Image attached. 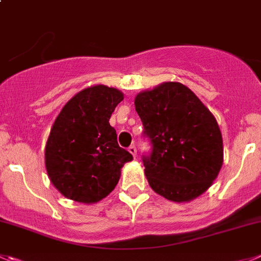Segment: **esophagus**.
Segmentation results:
<instances>
[{
    "mask_svg": "<svg viewBox=\"0 0 261 261\" xmlns=\"http://www.w3.org/2000/svg\"><path fill=\"white\" fill-rule=\"evenodd\" d=\"M128 152H130L131 154H133L134 158H136V155H138V150H136L135 145H131V147L128 148Z\"/></svg>",
    "mask_w": 261,
    "mask_h": 261,
    "instance_id": "34e87169",
    "label": "esophagus"
}]
</instances>
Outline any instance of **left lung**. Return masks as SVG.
Returning <instances> with one entry per match:
<instances>
[{"mask_svg":"<svg viewBox=\"0 0 261 261\" xmlns=\"http://www.w3.org/2000/svg\"><path fill=\"white\" fill-rule=\"evenodd\" d=\"M144 135L153 144L143 157L150 188L172 202H191L218 177L224 161L216 118L180 82H162L135 96Z\"/></svg>","mask_w":261,"mask_h":261,"instance_id":"obj_1","label":"left lung"}]
</instances>
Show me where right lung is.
I'll return each mask as SVG.
<instances>
[{"label":"right lung","mask_w":261,"mask_h":261,"mask_svg":"<svg viewBox=\"0 0 261 261\" xmlns=\"http://www.w3.org/2000/svg\"><path fill=\"white\" fill-rule=\"evenodd\" d=\"M123 92L106 85L86 87L58 114L45 147V166L53 186L80 203L106 198L133 160L117 143L109 118Z\"/></svg>","instance_id":"1"}]
</instances>
